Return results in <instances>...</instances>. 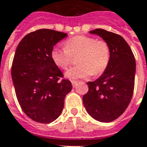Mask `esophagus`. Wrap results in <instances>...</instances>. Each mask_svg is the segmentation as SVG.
Returning <instances> with one entry per match:
<instances>
[{"label":"esophagus","instance_id":"esophagus-1","mask_svg":"<svg viewBox=\"0 0 147 147\" xmlns=\"http://www.w3.org/2000/svg\"><path fill=\"white\" fill-rule=\"evenodd\" d=\"M71 84H72V86H73L74 88H75V87H76L77 84H78V82H77V81L71 80Z\"/></svg>","mask_w":147,"mask_h":147}]
</instances>
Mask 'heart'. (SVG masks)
<instances>
[{
  "label": "heart",
  "instance_id": "heart-1",
  "mask_svg": "<svg viewBox=\"0 0 147 147\" xmlns=\"http://www.w3.org/2000/svg\"><path fill=\"white\" fill-rule=\"evenodd\" d=\"M65 49L53 48L51 58L59 68L67 69L71 57L76 56L78 66L71 67L65 72V76L70 80L84 79L92 74L100 75L108 66L111 59L109 45L103 40L87 36H77L67 40Z\"/></svg>",
  "mask_w": 147,
  "mask_h": 147
}]
</instances>
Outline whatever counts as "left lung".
Instances as JSON below:
<instances>
[{"instance_id":"1","label":"left lung","mask_w":147,"mask_h":147,"mask_svg":"<svg viewBox=\"0 0 147 147\" xmlns=\"http://www.w3.org/2000/svg\"><path fill=\"white\" fill-rule=\"evenodd\" d=\"M89 32L107 43L111 59L103 73L95 81L87 83L89 90L83 96V102L93 119L110 123L125 111L132 98L135 59L130 46L119 35L101 28Z\"/></svg>"}]
</instances>
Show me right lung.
I'll return each instance as SVG.
<instances>
[{"instance_id":"1","label":"right lung","mask_w":147,"mask_h":147,"mask_svg":"<svg viewBox=\"0 0 147 147\" xmlns=\"http://www.w3.org/2000/svg\"><path fill=\"white\" fill-rule=\"evenodd\" d=\"M67 33L39 29L26 35L16 48L12 79L21 109L32 120L50 123L60 115L64 98L71 91L69 80L53 63L51 52Z\"/></svg>"}]
</instances>
